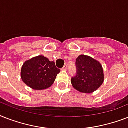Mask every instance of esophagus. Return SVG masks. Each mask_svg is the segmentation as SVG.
Instances as JSON below:
<instances>
[{"mask_svg":"<svg viewBox=\"0 0 128 128\" xmlns=\"http://www.w3.org/2000/svg\"><path fill=\"white\" fill-rule=\"evenodd\" d=\"M67 69V65L66 64H64V66L62 68V70H66Z\"/></svg>","mask_w":128,"mask_h":128,"instance_id":"34e87169","label":"esophagus"}]
</instances>
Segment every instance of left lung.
<instances>
[{"label": "left lung", "mask_w": 128, "mask_h": 128, "mask_svg": "<svg viewBox=\"0 0 128 128\" xmlns=\"http://www.w3.org/2000/svg\"><path fill=\"white\" fill-rule=\"evenodd\" d=\"M76 74L71 78V83L78 91L92 93L102 84L103 68L98 61L82 54L76 58Z\"/></svg>", "instance_id": "1"}]
</instances>
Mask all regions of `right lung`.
Segmentation results:
<instances>
[{"mask_svg": "<svg viewBox=\"0 0 128 128\" xmlns=\"http://www.w3.org/2000/svg\"><path fill=\"white\" fill-rule=\"evenodd\" d=\"M60 72L53 61L39 55L26 60L21 68V78L25 84L34 90H44L54 83Z\"/></svg>", "mask_w": 128, "mask_h": 128, "instance_id": "1", "label": "right lung"}]
</instances>
